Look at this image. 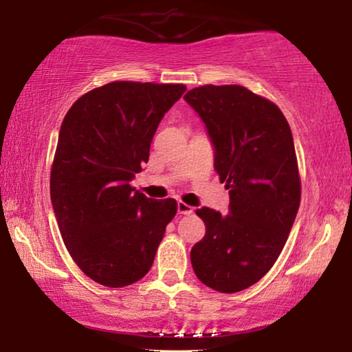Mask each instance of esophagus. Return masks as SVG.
Segmentation results:
<instances>
[{
  "instance_id": "1",
  "label": "esophagus",
  "mask_w": 352,
  "mask_h": 352,
  "mask_svg": "<svg viewBox=\"0 0 352 352\" xmlns=\"http://www.w3.org/2000/svg\"><path fill=\"white\" fill-rule=\"evenodd\" d=\"M177 213H179V214H192V213H194V208H192L190 205L184 204V201H179V204H177Z\"/></svg>"
}]
</instances>
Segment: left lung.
<instances>
[{"label":"left lung","instance_id":"8db88e82","mask_svg":"<svg viewBox=\"0 0 352 352\" xmlns=\"http://www.w3.org/2000/svg\"><path fill=\"white\" fill-rule=\"evenodd\" d=\"M186 102L204 120L229 213L197 210L205 237L190 250L201 283L221 293L252 287L277 261L301 200L290 124L271 100L239 85H205Z\"/></svg>","mask_w":352,"mask_h":352}]
</instances>
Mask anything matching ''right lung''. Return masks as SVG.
Wrapping results in <instances>:
<instances>
[{
  "mask_svg": "<svg viewBox=\"0 0 352 352\" xmlns=\"http://www.w3.org/2000/svg\"><path fill=\"white\" fill-rule=\"evenodd\" d=\"M184 85L112 81L75 100L60 124L51 201L70 256L100 285L138 282L152 267L175 199H147L129 181L148 162L158 123Z\"/></svg>",
  "mask_w": 352,
  "mask_h": 352,
  "instance_id": "right-lung-1",
  "label": "right lung"
}]
</instances>
